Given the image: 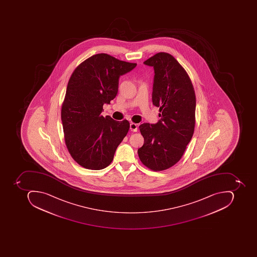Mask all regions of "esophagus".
I'll return each mask as SVG.
<instances>
[{
  "instance_id": "obj_1",
  "label": "esophagus",
  "mask_w": 257,
  "mask_h": 257,
  "mask_svg": "<svg viewBox=\"0 0 257 257\" xmlns=\"http://www.w3.org/2000/svg\"><path fill=\"white\" fill-rule=\"evenodd\" d=\"M138 125L135 123V122H131V123H130V130H131V131L137 132V131H138Z\"/></svg>"
}]
</instances>
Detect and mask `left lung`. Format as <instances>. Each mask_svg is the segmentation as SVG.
Masks as SVG:
<instances>
[{"label": "left lung", "mask_w": 257, "mask_h": 257, "mask_svg": "<svg viewBox=\"0 0 257 257\" xmlns=\"http://www.w3.org/2000/svg\"><path fill=\"white\" fill-rule=\"evenodd\" d=\"M144 63L155 70L152 102L161 119L139 126L145 143L138 153L145 166L164 171L180 161L193 136L195 90L186 71L170 54L159 52Z\"/></svg>", "instance_id": "obj_1"}]
</instances>
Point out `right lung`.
<instances>
[{
    "label": "right lung",
    "instance_id": "add662e5",
    "mask_svg": "<svg viewBox=\"0 0 257 257\" xmlns=\"http://www.w3.org/2000/svg\"><path fill=\"white\" fill-rule=\"evenodd\" d=\"M136 63L99 53L79 64L68 82L61 110L64 138L74 161L90 170L110 165L127 135L130 122L101 115L104 103L116 97L119 76Z\"/></svg>",
    "mask_w": 257,
    "mask_h": 257
}]
</instances>
